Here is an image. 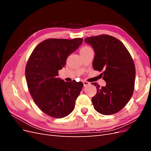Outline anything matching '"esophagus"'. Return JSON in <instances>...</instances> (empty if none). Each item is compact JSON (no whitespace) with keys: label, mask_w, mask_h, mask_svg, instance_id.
I'll return each mask as SVG.
<instances>
[{"label":"esophagus","mask_w":151,"mask_h":151,"mask_svg":"<svg viewBox=\"0 0 151 151\" xmlns=\"http://www.w3.org/2000/svg\"><path fill=\"white\" fill-rule=\"evenodd\" d=\"M83 84H84V86H89V85H90V83H88V82H87V81H83Z\"/></svg>","instance_id":"34e87169"}]
</instances>
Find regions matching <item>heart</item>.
Segmentation results:
<instances>
[{"instance_id": "obj_1", "label": "heart", "mask_w": 151, "mask_h": 151, "mask_svg": "<svg viewBox=\"0 0 151 151\" xmlns=\"http://www.w3.org/2000/svg\"><path fill=\"white\" fill-rule=\"evenodd\" d=\"M90 49H91L90 47H88V46H84V47H83V48H82L81 49V51H80V52L86 51V50H90Z\"/></svg>"}]
</instances>
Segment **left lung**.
<instances>
[{
  "instance_id": "8db88e82",
  "label": "left lung",
  "mask_w": 151,
  "mask_h": 151,
  "mask_svg": "<svg viewBox=\"0 0 151 151\" xmlns=\"http://www.w3.org/2000/svg\"><path fill=\"white\" fill-rule=\"evenodd\" d=\"M86 43L94 51L93 62L96 70H103L106 84L101 88L96 83L97 93L92 98L94 109L103 115L120 111L130 101L134 89L135 68L125 45L113 36L102 35L86 38Z\"/></svg>"
}]
</instances>
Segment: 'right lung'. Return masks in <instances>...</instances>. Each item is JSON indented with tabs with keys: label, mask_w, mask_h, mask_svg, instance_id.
<instances>
[{
	"label": "right lung",
	"mask_w": 151,
	"mask_h": 151,
	"mask_svg": "<svg viewBox=\"0 0 151 151\" xmlns=\"http://www.w3.org/2000/svg\"><path fill=\"white\" fill-rule=\"evenodd\" d=\"M83 42L82 38L46 40L34 49L27 63L25 74L29 93L38 108L50 116L63 118L74 110L83 84L68 83L57 76L67 57Z\"/></svg>",
	"instance_id": "1"
}]
</instances>
